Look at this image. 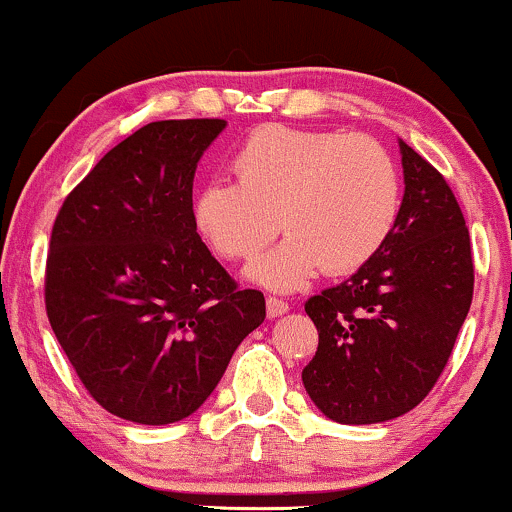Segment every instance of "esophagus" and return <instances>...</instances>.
<instances>
[{
	"instance_id": "esophagus-1",
	"label": "esophagus",
	"mask_w": 512,
	"mask_h": 512,
	"mask_svg": "<svg viewBox=\"0 0 512 512\" xmlns=\"http://www.w3.org/2000/svg\"><path fill=\"white\" fill-rule=\"evenodd\" d=\"M284 313H289V303H286L284 298H279V296H267V315L269 317H279Z\"/></svg>"
}]
</instances>
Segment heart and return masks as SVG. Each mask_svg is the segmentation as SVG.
Listing matches in <instances>:
<instances>
[{"mask_svg": "<svg viewBox=\"0 0 512 512\" xmlns=\"http://www.w3.org/2000/svg\"><path fill=\"white\" fill-rule=\"evenodd\" d=\"M236 182L199 187L195 221L216 255L250 260L279 231L289 238L250 267L272 289H296L317 269L349 274L395 231L402 182L395 158L368 134L260 127L231 158Z\"/></svg>", "mask_w": 512, "mask_h": 512, "instance_id": "obj_1", "label": "heart"}]
</instances>
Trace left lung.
Wrapping results in <instances>:
<instances>
[{"label":"left lung","mask_w":512,"mask_h":512,"mask_svg":"<svg viewBox=\"0 0 512 512\" xmlns=\"http://www.w3.org/2000/svg\"><path fill=\"white\" fill-rule=\"evenodd\" d=\"M399 151L404 199L395 231L351 279L305 301L320 344L303 385L337 424H380L424 402L472 305L460 204L424 156L404 142Z\"/></svg>","instance_id":"left-lung-1"}]
</instances>
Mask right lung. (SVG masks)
<instances>
[{"instance_id":"obj_1","label":"right lung","mask_w":512,"mask_h":512,"mask_svg":"<svg viewBox=\"0 0 512 512\" xmlns=\"http://www.w3.org/2000/svg\"><path fill=\"white\" fill-rule=\"evenodd\" d=\"M226 120L149 122L69 192L52 226L45 310L88 395L134 424L185 419L264 322L197 233L192 180Z\"/></svg>"}]
</instances>
